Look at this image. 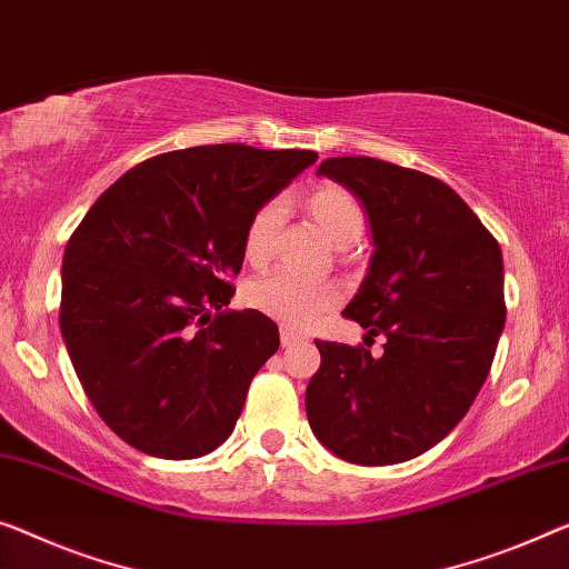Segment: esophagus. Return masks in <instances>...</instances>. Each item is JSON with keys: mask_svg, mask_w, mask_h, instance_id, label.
Wrapping results in <instances>:
<instances>
[{"mask_svg": "<svg viewBox=\"0 0 569 569\" xmlns=\"http://www.w3.org/2000/svg\"><path fill=\"white\" fill-rule=\"evenodd\" d=\"M301 335H296L293 329H288V327H281V342H283V347H288V345H296V342H301Z\"/></svg>", "mask_w": 569, "mask_h": 569, "instance_id": "obj_1", "label": "esophagus"}]
</instances>
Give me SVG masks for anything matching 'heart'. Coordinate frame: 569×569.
I'll return each mask as SVG.
<instances>
[{"instance_id":"1","label":"heart","mask_w":569,"mask_h":569,"mask_svg":"<svg viewBox=\"0 0 569 569\" xmlns=\"http://www.w3.org/2000/svg\"><path fill=\"white\" fill-rule=\"evenodd\" d=\"M309 209L321 230L337 244H350L366 230L360 203L342 186H319L309 197ZM283 222V201L270 199L250 217L244 230V258L262 266L273 252L278 227ZM248 303L283 327L307 329L337 303V288L327 281H307L291 273H270L248 286Z\"/></svg>"}]
</instances>
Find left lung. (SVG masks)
<instances>
[{
    "label": "left lung",
    "mask_w": 569,
    "mask_h": 569,
    "mask_svg": "<svg viewBox=\"0 0 569 569\" xmlns=\"http://www.w3.org/2000/svg\"><path fill=\"white\" fill-rule=\"evenodd\" d=\"M319 176L368 211V276L342 311L383 352L319 342L311 431L355 465L419 457L452 431L486 383L503 332V256L447 183L378 158H327Z\"/></svg>",
    "instance_id": "obj_1"
}]
</instances>
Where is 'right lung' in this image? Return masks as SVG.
<instances>
[{"mask_svg":"<svg viewBox=\"0 0 569 569\" xmlns=\"http://www.w3.org/2000/svg\"><path fill=\"white\" fill-rule=\"evenodd\" d=\"M313 150L199 146L109 186L63 252L61 332L89 401L140 452L193 460L232 435L278 350L273 319L232 311L250 217Z\"/></svg>","mask_w":569,"mask_h":569,"instance_id":"add662e5","label":"right lung"}]
</instances>
